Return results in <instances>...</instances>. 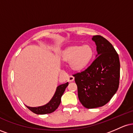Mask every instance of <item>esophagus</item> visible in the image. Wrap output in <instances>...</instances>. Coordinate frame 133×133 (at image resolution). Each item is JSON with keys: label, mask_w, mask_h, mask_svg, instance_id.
I'll return each mask as SVG.
<instances>
[{"label": "esophagus", "mask_w": 133, "mask_h": 133, "mask_svg": "<svg viewBox=\"0 0 133 133\" xmlns=\"http://www.w3.org/2000/svg\"><path fill=\"white\" fill-rule=\"evenodd\" d=\"M74 80V77L73 76H69L68 78V81L69 82H72Z\"/></svg>", "instance_id": "1"}]
</instances>
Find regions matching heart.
Listing matches in <instances>:
<instances>
[{
    "label": "heart",
    "mask_w": 133,
    "mask_h": 133,
    "mask_svg": "<svg viewBox=\"0 0 133 133\" xmlns=\"http://www.w3.org/2000/svg\"><path fill=\"white\" fill-rule=\"evenodd\" d=\"M94 56V50L91 45L82 46L75 45L68 47L62 54V59L64 61L69 62L72 69L80 70L84 68L92 60Z\"/></svg>",
    "instance_id": "obj_1"
}]
</instances>
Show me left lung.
<instances>
[{
    "label": "left lung",
    "instance_id": "1",
    "mask_svg": "<svg viewBox=\"0 0 133 133\" xmlns=\"http://www.w3.org/2000/svg\"><path fill=\"white\" fill-rule=\"evenodd\" d=\"M97 55L86 69L73 74L80 102L88 109L106 104L119 84L120 62L112 45L101 36H93Z\"/></svg>",
    "mask_w": 133,
    "mask_h": 133
}]
</instances>
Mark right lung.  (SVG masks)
<instances>
[{"label": "right lung", "instance_id": "obj_1", "mask_svg": "<svg viewBox=\"0 0 133 133\" xmlns=\"http://www.w3.org/2000/svg\"><path fill=\"white\" fill-rule=\"evenodd\" d=\"M68 82H66V83L57 86L54 96L47 104L42 106L36 107V108H32V107L26 106L27 108L34 113L37 114H46L54 112L60 104L61 101V96L65 91V88L68 87Z\"/></svg>", "mask_w": 133, "mask_h": 133}]
</instances>
